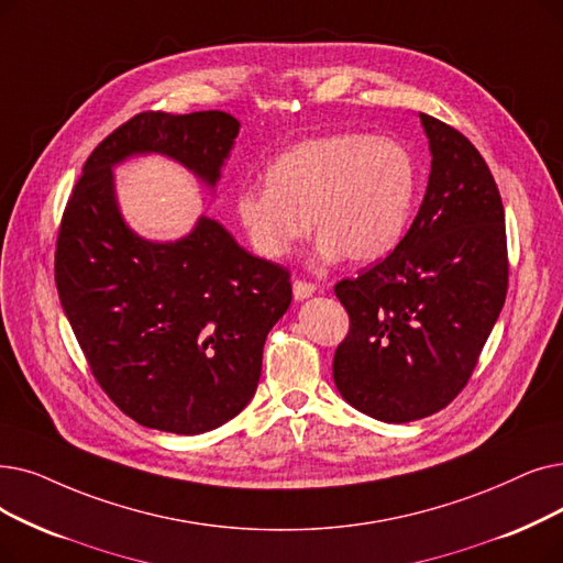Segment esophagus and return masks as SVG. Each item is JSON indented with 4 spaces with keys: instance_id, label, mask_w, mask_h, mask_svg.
I'll list each match as a JSON object with an SVG mask.
<instances>
[{
    "instance_id": "esophagus-1",
    "label": "esophagus",
    "mask_w": 563,
    "mask_h": 563,
    "mask_svg": "<svg viewBox=\"0 0 563 563\" xmlns=\"http://www.w3.org/2000/svg\"><path fill=\"white\" fill-rule=\"evenodd\" d=\"M314 289H317V287H314L312 283L297 278V280H295V299L303 301V299H308V297L314 295Z\"/></svg>"
}]
</instances>
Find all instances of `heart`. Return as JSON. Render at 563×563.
Segmentation results:
<instances>
[{
  "instance_id": "1",
  "label": "heart",
  "mask_w": 563,
  "mask_h": 563,
  "mask_svg": "<svg viewBox=\"0 0 563 563\" xmlns=\"http://www.w3.org/2000/svg\"><path fill=\"white\" fill-rule=\"evenodd\" d=\"M266 186L236 192V218L253 249L283 260L320 234L322 260H382L402 241L419 195V165L390 135L327 133L289 146L268 163Z\"/></svg>"
}]
</instances>
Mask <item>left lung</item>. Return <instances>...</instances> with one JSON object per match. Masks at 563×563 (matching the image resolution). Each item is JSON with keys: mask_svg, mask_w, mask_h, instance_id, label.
I'll use <instances>...</instances> for the list:
<instances>
[{"mask_svg": "<svg viewBox=\"0 0 563 563\" xmlns=\"http://www.w3.org/2000/svg\"><path fill=\"white\" fill-rule=\"evenodd\" d=\"M432 167L396 251L335 283L350 331L333 382L358 411L409 423L467 386L506 301L504 205L490 167L453 126L419 112Z\"/></svg>", "mask_w": 563, "mask_h": 563, "instance_id": "obj_1", "label": "left lung"}]
</instances>
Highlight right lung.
<instances>
[{
	"label": "right lung",
	"mask_w": 563,
	"mask_h": 563,
	"mask_svg": "<svg viewBox=\"0 0 563 563\" xmlns=\"http://www.w3.org/2000/svg\"><path fill=\"white\" fill-rule=\"evenodd\" d=\"M236 133L221 110L140 112L91 152L62 216V308L96 382L144 428L200 434L234 419L255 396L291 283L205 216L179 241H144L117 209L112 167L156 152L216 186Z\"/></svg>",
	"instance_id": "1"
}]
</instances>
